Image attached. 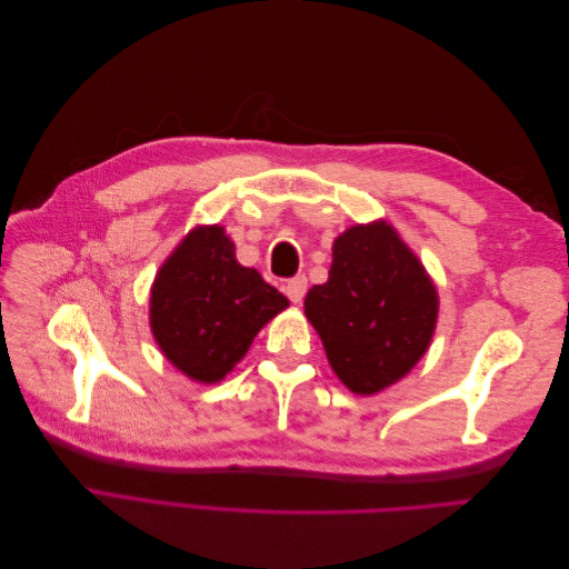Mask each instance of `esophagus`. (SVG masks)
<instances>
[{
    "label": "esophagus",
    "mask_w": 569,
    "mask_h": 569,
    "mask_svg": "<svg viewBox=\"0 0 569 569\" xmlns=\"http://www.w3.org/2000/svg\"><path fill=\"white\" fill-rule=\"evenodd\" d=\"M306 289H308V282H306L303 274H297V278H291V280L287 282V287H284V291H287V297H289L291 303H301L303 297H306Z\"/></svg>",
    "instance_id": "esophagus-1"
}]
</instances>
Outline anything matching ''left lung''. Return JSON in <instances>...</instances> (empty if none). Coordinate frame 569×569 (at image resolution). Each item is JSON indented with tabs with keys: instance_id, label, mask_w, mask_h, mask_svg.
Returning <instances> with one entry per match:
<instances>
[{
	"instance_id": "obj_1",
	"label": "left lung",
	"mask_w": 569,
	"mask_h": 569,
	"mask_svg": "<svg viewBox=\"0 0 569 569\" xmlns=\"http://www.w3.org/2000/svg\"><path fill=\"white\" fill-rule=\"evenodd\" d=\"M303 311L343 387L372 396L427 353L439 291L399 232L372 220L335 239L330 278L308 289Z\"/></svg>"
}]
</instances>
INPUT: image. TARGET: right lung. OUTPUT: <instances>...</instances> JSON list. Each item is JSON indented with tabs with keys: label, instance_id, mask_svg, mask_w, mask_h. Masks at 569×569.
<instances>
[{
	"label": "right lung",
	"instance_id": "1",
	"mask_svg": "<svg viewBox=\"0 0 569 569\" xmlns=\"http://www.w3.org/2000/svg\"><path fill=\"white\" fill-rule=\"evenodd\" d=\"M287 306L261 272L237 261L226 228L197 226L153 278L149 327L173 368L192 382L216 385Z\"/></svg>",
	"mask_w": 569,
	"mask_h": 569
}]
</instances>
